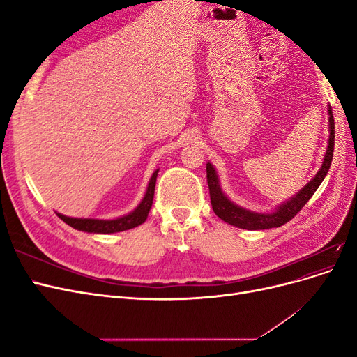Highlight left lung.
Wrapping results in <instances>:
<instances>
[{
    "label": "left lung",
    "mask_w": 357,
    "mask_h": 357,
    "mask_svg": "<svg viewBox=\"0 0 357 357\" xmlns=\"http://www.w3.org/2000/svg\"><path fill=\"white\" fill-rule=\"evenodd\" d=\"M328 114H329V138H328V149L325 158H323L321 167L317 174L312 177L307 185L302 188L296 195L287 199L286 202H282L275 207V210L269 213H257L240 207L235 202H232L228 197L225 195L222 190L219 176L215 168L210 164H207V181H208V189H210V199H211V207L218 218H220L223 222L229 223L236 228L247 229V231H259V229H269V228H278L289 220H291L295 215L301 211V208L308 202V199L314 195V192L320 186L323 178L326 177L332 156H333V142H335V123H333V116L331 105H328Z\"/></svg>",
    "instance_id": "8db88e82"
}]
</instances>
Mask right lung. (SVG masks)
<instances>
[{
	"mask_svg": "<svg viewBox=\"0 0 357 357\" xmlns=\"http://www.w3.org/2000/svg\"><path fill=\"white\" fill-rule=\"evenodd\" d=\"M158 172H159V169H156L152 174V177H150L147 190L144 193L142 202L137 205V208H134L131 213H128L125 215H121V218H116V219H83V218H68V215L56 213L58 218L66 222L67 225H70L71 228L77 229V231L88 232V234H116V232L132 229V228H135V226H139V225L146 222L149 211H150V208H152Z\"/></svg>",
	"mask_w": 357,
	"mask_h": 357,
	"instance_id": "1",
	"label": "right lung"
}]
</instances>
